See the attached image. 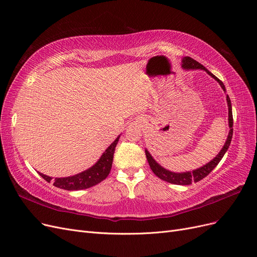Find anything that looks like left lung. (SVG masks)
<instances>
[{
    "label": "left lung",
    "mask_w": 257,
    "mask_h": 257,
    "mask_svg": "<svg viewBox=\"0 0 257 257\" xmlns=\"http://www.w3.org/2000/svg\"><path fill=\"white\" fill-rule=\"evenodd\" d=\"M182 67L184 69H203V71L207 72L210 76L212 77V78H214L217 82L220 83V85L224 91H226V90H225L224 83L219 78H217V77H215L213 74L210 73L204 65H201L200 63H198V62L195 61L194 59H192L190 57H184L183 60H182ZM226 100H227V105H228V124H229L230 130H229V133H228L226 142H225V145L223 146L222 150L219 152V154H217L212 161H210L209 163H207L206 165H204L203 167H199L195 170H193V172L173 173V172H169V170L165 169L164 167H162L160 164H158V163L155 162L154 159L151 157V154L149 153V151L146 149V157H147L148 163H149L150 168L152 169V172L154 173L155 176L159 177L160 179H162V180L167 181V182L173 183V184L189 185V184H192V182L200 181L201 179H204L205 177H207L210 173L212 172L213 168L217 164H219L220 161L224 157L225 152L228 150L230 142H231V138H232V123H234V120H232L231 103H230V98H229L228 95H226Z\"/></svg>",
    "instance_id": "8db88e82"
}]
</instances>
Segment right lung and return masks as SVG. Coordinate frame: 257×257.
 <instances>
[{"mask_svg":"<svg viewBox=\"0 0 257 257\" xmlns=\"http://www.w3.org/2000/svg\"><path fill=\"white\" fill-rule=\"evenodd\" d=\"M119 138L120 136L116 137L115 141L107 148L102 157H100V159L91 168L72 177L56 178L54 179L53 185L57 186V188L67 190V191H78V190L89 189L91 186L96 185L97 183L105 180L107 176L110 173L112 160H113V153H114L115 146L119 142ZM40 175L47 182L51 181L52 179L51 177H48L41 173Z\"/></svg>","mask_w":257,"mask_h":257,"instance_id":"add662e5","label":"right lung"}]
</instances>
